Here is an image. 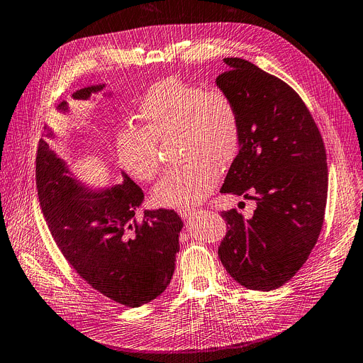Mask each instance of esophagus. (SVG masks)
Listing matches in <instances>:
<instances>
[{"instance_id": "obj_1", "label": "esophagus", "mask_w": 363, "mask_h": 363, "mask_svg": "<svg viewBox=\"0 0 363 363\" xmlns=\"http://www.w3.org/2000/svg\"><path fill=\"white\" fill-rule=\"evenodd\" d=\"M179 214L185 222H191L192 219H196V216L199 214V211L197 210H181Z\"/></svg>"}]
</instances>
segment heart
Segmentation results:
<instances>
[{
    "label": "heart",
    "mask_w": 363,
    "mask_h": 363,
    "mask_svg": "<svg viewBox=\"0 0 363 363\" xmlns=\"http://www.w3.org/2000/svg\"><path fill=\"white\" fill-rule=\"evenodd\" d=\"M138 116L143 128L124 127L116 135L121 164L138 181H152L160 171L157 141L181 137L185 159L194 160L169 171L153 191L157 204L189 208L201 203L220 179L217 164H228L240 143V116L222 90L164 79L144 96Z\"/></svg>",
    "instance_id": "heart-1"
}]
</instances>
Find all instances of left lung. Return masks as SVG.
I'll return each mask as SVG.
<instances>
[{
    "label": "left lung",
    "instance_id": "1",
    "mask_svg": "<svg viewBox=\"0 0 363 363\" xmlns=\"http://www.w3.org/2000/svg\"><path fill=\"white\" fill-rule=\"evenodd\" d=\"M216 84L240 116V143L223 194L255 200L250 219L222 211L228 233L219 247L226 272L252 291H273L308 259L327 203V155L299 98L280 79L242 58H225Z\"/></svg>",
    "mask_w": 363,
    "mask_h": 363
}]
</instances>
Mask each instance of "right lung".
Returning a JSON list of instances; mask_svg holds the SVG:
<instances>
[{
    "instance_id": "right-lung-1",
    "label": "right lung",
    "mask_w": 363,
    "mask_h": 363,
    "mask_svg": "<svg viewBox=\"0 0 363 363\" xmlns=\"http://www.w3.org/2000/svg\"><path fill=\"white\" fill-rule=\"evenodd\" d=\"M112 98L106 83L71 94L74 101ZM57 112L69 113L62 101ZM57 133L43 127L36 156V189L48 228L65 259L104 296L130 308L162 295L172 280L184 222L174 210H144L141 188L121 171L123 182L96 188L76 177L48 140Z\"/></svg>"
}]
</instances>
